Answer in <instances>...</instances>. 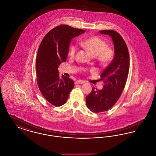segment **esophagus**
Masks as SVG:
<instances>
[{"label": "esophagus", "mask_w": 156, "mask_h": 156, "mask_svg": "<svg viewBox=\"0 0 156 156\" xmlns=\"http://www.w3.org/2000/svg\"><path fill=\"white\" fill-rule=\"evenodd\" d=\"M85 83V81H81V80H78V81H75V84H82V83Z\"/></svg>", "instance_id": "1"}]
</instances>
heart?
Returning <instances> with one entry per match:
<instances>
[{"instance_id": "b5f03b06", "label": "heart", "mask_w": 156, "mask_h": 156, "mask_svg": "<svg viewBox=\"0 0 156 156\" xmlns=\"http://www.w3.org/2000/svg\"><path fill=\"white\" fill-rule=\"evenodd\" d=\"M81 44L96 57L98 61L102 64H108L111 61L113 57V51L107 46L106 43L101 38L97 36L88 37L81 42ZM77 47L75 44L69 45L68 50L69 57L73 58L77 52ZM83 71H87L88 69L82 68Z\"/></svg>"}]
</instances>
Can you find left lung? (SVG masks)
Masks as SVG:
<instances>
[{"instance_id":"obj_1","label":"left lung","mask_w":156,"mask_h":156,"mask_svg":"<svg viewBox=\"0 0 156 156\" xmlns=\"http://www.w3.org/2000/svg\"><path fill=\"white\" fill-rule=\"evenodd\" d=\"M99 32L112 37L115 56L101 75V80L105 83L104 88L99 90L94 87L86 97L87 105L94 113L106 111L118 101L126 85L130 64L127 45L120 34L112 30H101Z\"/></svg>"}]
</instances>
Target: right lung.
I'll return each mask as SVG.
<instances>
[{
	"instance_id": "1",
	"label": "right lung",
	"mask_w": 156,
	"mask_h": 156,
	"mask_svg": "<svg viewBox=\"0 0 156 156\" xmlns=\"http://www.w3.org/2000/svg\"><path fill=\"white\" fill-rule=\"evenodd\" d=\"M85 31L61 24L47 33L39 46L36 58L38 87L45 99L55 106L66 102L74 87V82L69 77L62 75L59 78L58 68L66 61L71 39Z\"/></svg>"
}]
</instances>
